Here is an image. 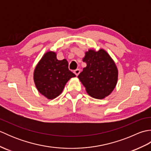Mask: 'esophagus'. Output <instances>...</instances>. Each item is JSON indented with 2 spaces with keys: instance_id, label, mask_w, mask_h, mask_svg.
<instances>
[{
  "instance_id": "esophagus-1",
  "label": "esophagus",
  "mask_w": 151,
  "mask_h": 151,
  "mask_svg": "<svg viewBox=\"0 0 151 151\" xmlns=\"http://www.w3.org/2000/svg\"><path fill=\"white\" fill-rule=\"evenodd\" d=\"M80 69H76V70H74V73H75V75H76V76H78V75H79V73H80Z\"/></svg>"
}]
</instances>
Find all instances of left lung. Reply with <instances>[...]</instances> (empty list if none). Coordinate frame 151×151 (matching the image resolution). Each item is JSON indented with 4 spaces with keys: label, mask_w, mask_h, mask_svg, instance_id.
I'll return each instance as SVG.
<instances>
[{
    "label": "left lung",
    "mask_w": 151,
    "mask_h": 151,
    "mask_svg": "<svg viewBox=\"0 0 151 151\" xmlns=\"http://www.w3.org/2000/svg\"><path fill=\"white\" fill-rule=\"evenodd\" d=\"M86 67L78 76L91 97L102 99L110 95L117 82L118 71L111 57L103 49L86 52Z\"/></svg>",
    "instance_id": "8db88e82"
}]
</instances>
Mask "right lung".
<instances>
[{"mask_svg": "<svg viewBox=\"0 0 151 151\" xmlns=\"http://www.w3.org/2000/svg\"><path fill=\"white\" fill-rule=\"evenodd\" d=\"M68 67L65 59L58 60L55 52H47L34 70V80L37 90L49 99L60 95L67 81L76 76Z\"/></svg>", "mask_w": 151, "mask_h": 151, "instance_id": "add662e5", "label": "right lung"}]
</instances>
